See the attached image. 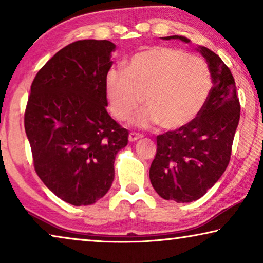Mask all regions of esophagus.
I'll list each match as a JSON object with an SVG mask.
<instances>
[{
  "mask_svg": "<svg viewBox=\"0 0 263 263\" xmlns=\"http://www.w3.org/2000/svg\"><path fill=\"white\" fill-rule=\"evenodd\" d=\"M140 138H142V136L140 135V133H136V132H131L130 135H128V140L130 141H137L138 139H140Z\"/></svg>",
  "mask_w": 263,
  "mask_h": 263,
  "instance_id": "1",
  "label": "esophagus"
}]
</instances>
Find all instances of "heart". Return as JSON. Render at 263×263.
I'll return each instance as SVG.
<instances>
[{"mask_svg":"<svg viewBox=\"0 0 263 263\" xmlns=\"http://www.w3.org/2000/svg\"><path fill=\"white\" fill-rule=\"evenodd\" d=\"M211 72L201 58L174 47L155 46L133 55L125 70L110 69L105 94L110 111L126 121L142 103L147 109L135 124L148 127L159 123L175 131L197 118L210 96Z\"/></svg>","mask_w":263,"mask_h":263,"instance_id":"1","label":"heart"}]
</instances>
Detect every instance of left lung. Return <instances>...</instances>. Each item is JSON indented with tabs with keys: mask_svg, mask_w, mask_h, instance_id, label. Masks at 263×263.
Wrapping results in <instances>:
<instances>
[{
	"mask_svg": "<svg viewBox=\"0 0 263 263\" xmlns=\"http://www.w3.org/2000/svg\"><path fill=\"white\" fill-rule=\"evenodd\" d=\"M163 39H180L169 35ZM205 58L213 86L201 114L188 125L157 137V154L149 179L162 198L189 203L201 198L219 180L229 166L240 119V102L234 78L219 55L199 46Z\"/></svg>",
	"mask_w": 263,
	"mask_h": 263,
	"instance_id": "8db88e82",
	"label": "left lung"
}]
</instances>
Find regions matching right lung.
<instances>
[{
  "instance_id": "right-lung-1",
  "label": "right lung",
  "mask_w": 263,
  "mask_h": 263,
  "mask_svg": "<svg viewBox=\"0 0 263 263\" xmlns=\"http://www.w3.org/2000/svg\"><path fill=\"white\" fill-rule=\"evenodd\" d=\"M109 41L84 39L55 53L35 75L24 114L34 171L72 205H90L108 193L115 158L128 131L105 106L112 66Z\"/></svg>"
}]
</instances>
